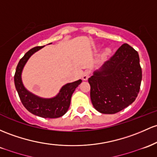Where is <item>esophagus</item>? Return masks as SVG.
Segmentation results:
<instances>
[{"label":"esophagus","instance_id":"esophagus-1","mask_svg":"<svg viewBox=\"0 0 157 157\" xmlns=\"http://www.w3.org/2000/svg\"><path fill=\"white\" fill-rule=\"evenodd\" d=\"M89 75H90V71H86L83 73V75H82V80H87L89 77Z\"/></svg>","mask_w":157,"mask_h":157}]
</instances>
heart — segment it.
<instances>
[{
    "mask_svg": "<svg viewBox=\"0 0 157 157\" xmlns=\"http://www.w3.org/2000/svg\"><path fill=\"white\" fill-rule=\"evenodd\" d=\"M110 53V50L109 49H106V51H105V53L106 54H108V53Z\"/></svg>",
    "mask_w": 157,
    "mask_h": 157,
    "instance_id": "obj_1",
    "label": "heart"
}]
</instances>
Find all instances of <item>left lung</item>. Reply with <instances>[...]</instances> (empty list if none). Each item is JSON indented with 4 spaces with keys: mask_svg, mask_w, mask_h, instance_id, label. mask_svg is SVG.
I'll use <instances>...</instances> for the list:
<instances>
[{
    "mask_svg": "<svg viewBox=\"0 0 157 157\" xmlns=\"http://www.w3.org/2000/svg\"><path fill=\"white\" fill-rule=\"evenodd\" d=\"M142 78L139 53L123 44L88 80L93 106L104 114L118 113L135 101Z\"/></svg>",
    "mask_w": 157,
    "mask_h": 157,
    "instance_id": "8db88e82",
    "label": "left lung"
}]
</instances>
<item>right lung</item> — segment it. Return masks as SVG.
<instances>
[{"label": "right lung", "instance_id": "add662e5", "mask_svg": "<svg viewBox=\"0 0 157 157\" xmlns=\"http://www.w3.org/2000/svg\"><path fill=\"white\" fill-rule=\"evenodd\" d=\"M51 44V43H50ZM44 46L35 47L25 53L20 59L15 71L14 82L21 101L24 106L32 114L44 118H56L63 116L68 111L71 104V98L75 89L82 82L78 80L63 86L55 97L43 98L29 92L24 86L21 74L24 67L30 57Z\"/></svg>", "mask_w": 157, "mask_h": 157}]
</instances>
